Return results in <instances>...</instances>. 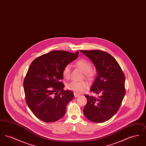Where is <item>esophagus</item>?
<instances>
[{
	"label": "esophagus",
	"mask_w": 146,
	"mask_h": 146,
	"mask_svg": "<svg viewBox=\"0 0 146 146\" xmlns=\"http://www.w3.org/2000/svg\"><path fill=\"white\" fill-rule=\"evenodd\" d=\"M74 97H78V96H79L80 95H79V94H78V93L74 92Z\"/></svg>",
	"instance_id": "esophagus-1"
}]
</instances>
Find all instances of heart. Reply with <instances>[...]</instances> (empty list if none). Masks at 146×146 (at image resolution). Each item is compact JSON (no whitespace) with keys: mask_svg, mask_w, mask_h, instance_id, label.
Returning a JSON list of instances; mask_svg holds the SVG:
<instances>
[{"mask_svg":"<svg viewBox=\"0 0 146 146\" xmlns=\"http://www.w3.org/2000/svg\"><path fill=\"white\" fill-rule=\"evenodd\" d=\"M76 66L81 70H82L84 73L85 77L90 79L92 78L94 74L93 72L91 71L92 65L90 62L85 59H80L76 61L75 63ZM70 65L66 66L62 70V74L64 77L68 78L70 77ZM88 86V83L85 81L80 82H72L67 85V88L73 91L74 92L80 93L82 92Z\"/></svg>","mask_w":146,"mask_h":146,"instance_id":"1","label":"heart"}]
</instances>
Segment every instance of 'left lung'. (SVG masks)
<instances>
[{"label": "left lung", "mask_w": 146, "mask_h": 146, "mask_svg": "<svg viewBox=\"0 0 146 146\" xmlns=\"http://www.w3.org/2000/svg\"><path fill=\"white\" fill-rule=\"evenodd\" d=\"M95 64L97 76L91 92L100 94L98 97L88 95L84 108L86 118L94 123L108 120L117 112L125 96V75L116 60L104 51L80 50Z\"/></svg>", "instance_id": "obj_1"}]
</instances>
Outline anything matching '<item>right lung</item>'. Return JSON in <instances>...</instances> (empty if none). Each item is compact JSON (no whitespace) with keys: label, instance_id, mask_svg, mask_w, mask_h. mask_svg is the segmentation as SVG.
Instances as JSON below:
<instances>
[{"label":"right lung","instance_id":"1","mask_svg":"<svg viewBox=\"0 0 146 146\" xmlns=\"http://www.w3.org/2000/svg\"><path fill=\"white\" fill-rule=\"evenodd\" d=\"M78 54V51L73 54L55 50L36 57L31 63L23 82L26 102L42 121L55 122L64 116L74 94L63 89V69Z\"/></svg>","mask_w":146,"mask_h":146}]
</instances>
